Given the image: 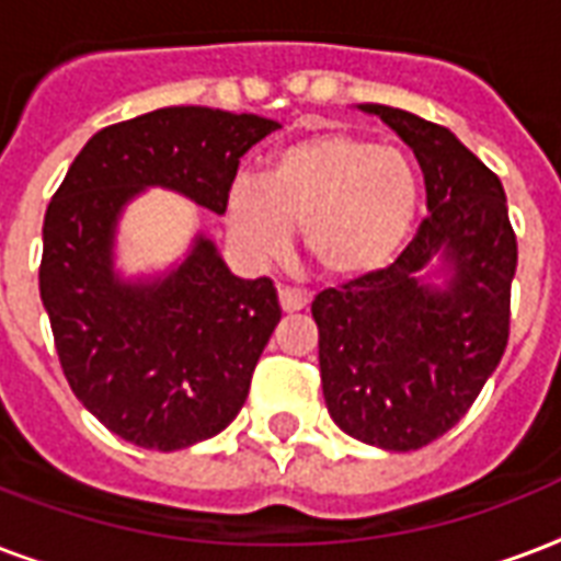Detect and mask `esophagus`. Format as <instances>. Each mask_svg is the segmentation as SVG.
Segmentation results:
<instances>
[{
  "label": "esophagus",
  "instance_id": "34e87169",
  "mask_svg": "<svg viewBox=\"0 0 561 561\" xmlns=\"http://www.w3.org/2000/svg\"><path fill=\"white\" fill-rule=\"evenodd\" d=\"M277 301H280L284 312H298L307 307V298H304L298 289H289V286H280V289H277Z\"/></svg>",
  "mask_w": 561,
  "mask_h": 561
}]
</instances>
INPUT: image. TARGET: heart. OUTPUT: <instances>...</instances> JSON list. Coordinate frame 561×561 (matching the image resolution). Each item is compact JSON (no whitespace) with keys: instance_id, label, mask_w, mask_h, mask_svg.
Here are the masks:
<instances>
[{"instance_id":"heart-1","label":"heart","mask_w":561,"mask_h":561,"mask_svg":"<svg viewBox=\"0 0 561 561\" xmlns=\"http://www.w3.org/2000/svg\"><path fill=\"white\" fill-rule=\"evenodd\" d=\"M419 210L410 158L348 131L312 134L272 154L266 178L237 175L225 193V228L251 266L301 245L321 275L359 280L392 266Z\"/></svg>"}]
</instances>
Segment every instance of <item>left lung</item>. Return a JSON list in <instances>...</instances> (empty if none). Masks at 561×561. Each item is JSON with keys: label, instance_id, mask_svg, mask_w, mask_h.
I'll use <instances>...</instances> for the list:
<instances>
[{"label": "left lung", "instance_id": "left-lung-1", "mask_svg": "<svg viewBox=\"0 0 561 561\" xmlns=\"http://www.w3.org/2000/svg\"><path fill=\"white\" fill-rule=\"evenodd\" d=\"M412 149L427 216L392 266L316 295L330 419L383 450H419L454 427L501 363L518 242L501 178L421 116L359 104ZM442 259L446 286L423 280Z\"/></svg>", "mask_w": 561, "mask_h": 561}]
</instances>
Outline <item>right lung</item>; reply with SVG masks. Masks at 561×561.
Listing matches in <instances>:
<instances>
[{
    "label": "right lung",
    "mask_w": 561,
    "mask_h": 561,
    "mask_svg": "<svg viewBox=\"0 0 561 561\" xmlns=\"http://www.w3.org/2000/svg\"><path fill=\"white\" fill-rule=\"evenodd\" d=\"M280 125L213 107H160L93 134L43 219L41 298L69 389L137 447L181 450L228 427L280 321L268 277L242 280L204 233L181 266L125 280L123 207L167 186L225 213L240 158Z\"/></svg>",
    "instance_id": "right-lung-1"
}]
</instances>
